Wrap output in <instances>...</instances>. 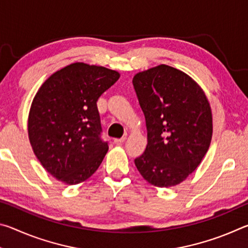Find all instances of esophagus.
<instances>
[{"instance_id":"1","label":"esophagus","mask_w":248,"mask_h":248,"mask_svg":"<svg viewBox=\"0 0 248 248\" xmlns=\"http://www.w3.org/2000/svg\"><path fill=\"white\" fill-rule=\"evenodd\" d=\"M125 139H127V138L124 137V138H120V139H115L114 142H115L116 144H121V143H124V142L125 141Z\"/></svg>"}]
</instances>
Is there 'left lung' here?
<instances>
[{
  "label": "left lung",
  "mask_w": 248,
  "mask_h": 248,
  "mask_svg": "<svg viewBox=\"0 0 248 248\" xmlns=\"http://www.w3.org/2000/svg\"><path fill=\"white\" fill-rule=\"evenodd\" d=\"M132 83L148 130L146 149L134 164L152 186H176L196 170L211 143L209 100L195 79L166 64L137 73Z\"/></svg>",
  "instance_id": "8db88e82"
}]
</instances>
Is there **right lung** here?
<instances>
[{
	"mask_svg": "<svg viewBox=\"0 0 248 248\" xmlns=\"http://www.w3.org/2000/svg\"><path fill=\"white\" fill-rule=\"evenodd\" d=\"M119 72L75 62L46 79L32 99L28 138L44 169L60 182L78 185L93 175L108 151L100 140L97 99Z\"/></svg>",
	"mask_w": 248,
	"mask_h": 248,
	"instance_id": "1",
	"label": "right lung"
}]
</instances>
